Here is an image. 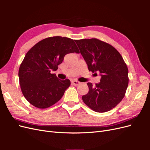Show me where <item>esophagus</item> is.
Masks as SVG:
<instances>
[{
  "instance_id": "1",
  "label": "esophagus",
  "mask_w": 150,
  "mask_h": 150,
  "mask_svg": "<svg viewBox=\"0 0 150 150\" xmlns=\"http://www.w3.org/2000/svg\"><path fill=\"white\" fill-rule=\"evenodd\" d=\"M71 84L74 86H78L79 84H80V82L78 81H76V80H72L71 81Z\"/></svg>"
}]
</instances>
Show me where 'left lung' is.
Returning a JSON list of instances; mask_svg holds the SVG:
<instances>
[{
  "instance_id": "8db88e82",
  "label": "left lung",
  "mask_w": 150,
  "mask_h": 150,
  "mask_svg": "<svg viewBox=\"0 0 150 150\" xmlns=\"http://www.w3.org/2000/svg\"><path fill=\"white\" fill-rule=\"evenodd\" d=\"M89 71L99 72L100 82L82 97L93 111L104 112L115 108L123 99L128 86V69L120 52L110 44L93 39L75 40Z\"/></svg>"
}]
</instances>
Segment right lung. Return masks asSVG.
I'll use <instances>...</instances> for the list:
<instances>
[{
  "mask_svg": "<svg viewBox=\"0 0 150 150\" xmlns=\"http://www.w3.org/2000/svg\"><path fill=\"white\" fill-rule=\"evenodd\" d=\"M79 53L74 40L61 36L44 39L27 52L19 70L22 94L32 105L45 109L52 106L69 87V79L61 80L51 71L58 69L67 54Z\"/></svg>",
  "mask_w": 150,
  "mask_h": 150,
  "instance_id": "right-lung-1",
  "label": "right lung"
}]
</instances>
